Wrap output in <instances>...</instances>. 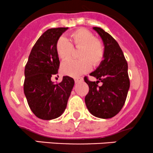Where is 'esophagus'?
<instances>
[{"instance_id": "esophagus-1", "label": "esophagus", "mask_w": 153, "mask_h": 153, "mask_svg": "<svg viewBox=\"0 0 153 153\" xmlns=\"http://www.w3.org/2000/svg\"><path fill=\"white\" fill-rule=\"evenodd\" d=\"M74 81H75V83H78V82H79L82 81V78L76 77V78H74Z\"/></svg>"}]
</instances>
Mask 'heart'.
Returning a JSON list of instances; mask_svg holds the SVG:
<instances>
[{"instance_id":"obj_1","label":"heart","mask_w":153,"mask_h":153,"mask_svg":"<svg viewBox=\"0 0 153 153\" xmlns=\"http://www.w3.org/2000/svg\"><path fill=\"white\" fill-rule=\"evenodd\" d=\"M73 47L80 48L79 58L68 59L62 65L61 70L67 76L76 77L88 71L91 64L97 66L104 57V47L100 41L95 39L91 32L86 29H78L69 35V39L61 36L56 44V51L59 58L65 60L70 56Z\"/></svg>"}]
</instances>
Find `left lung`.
<instances>
[{
    "instance_id": "1",
    "label": "left lung",
    "mask_w": 153,
    "mask_h": 153,
    "mask_svg": "<svg viewBox=\"0 0 153 153\" xmlns=\"http://www.w3.org/2000/svg\"><path fill=\"white\" fill-rule=\"evenodd\" d=\"M99 34L104 45V59L97 68L90 74L97 79L89 81V91L85 98L87 108L91 114L99 118H111L118 114L126 101L130 82L128 64L121 48L115 39L100 27H93ZM100 81L102 85L99 86Z\"/></svg>"
}]
</instances>
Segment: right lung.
<instances>
[{
    "label": "right lung",
    "mask_w": 153,
    "mask_h": 153,
    "mask_svg": "<svg viewBox=\"0 0 153 153\" xmlns=\"http://www.w3.org/2000/svg\"><path fill=\"white\" fill-rule=\"evenodd\" d=\"M68 27L49 29L32 48L25 66L24 91L33 114L42 120H53L62 114L74 85L73 78L63 76L55 84L51 77L58 74L59 59L56 44Z\"/></svg>",
    "instance_id": "1"
}]
</instances>
